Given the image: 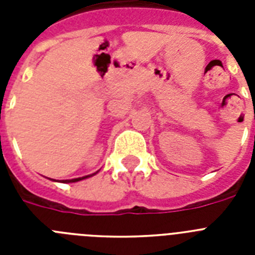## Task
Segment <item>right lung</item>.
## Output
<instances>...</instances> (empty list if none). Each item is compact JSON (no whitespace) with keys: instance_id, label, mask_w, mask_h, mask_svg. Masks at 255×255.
Returning a JSON list of instances; mask_svg holds the SVG:
<instances>
[{"instance_id":"right-lung-1","label":"right lung","mask_w":255,"mask_h":255,"mask_svg":"<svg viewBox=\"0 0 255 255\" xmlns=\"http://www.w3.org/2000/svg\"><path fill=\"white\" fill-rule=\"evenodd\" d=\"M89 176H92V175H88V176H84V177H78V179H73V180H65L64 182H76V181H80V180H83V179H87V177H89Z\"/></svg>"}]
</instances>
